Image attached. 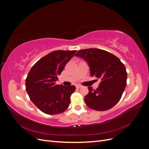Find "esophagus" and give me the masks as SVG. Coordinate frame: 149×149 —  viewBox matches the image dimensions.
Returning <instances> with one entry per match:
<instances>
[{"label":"esophagus","instance_id":"1","mask_svg":"<svg viewBox=\"0 0 149 149\" xmlns=\"http://www.w3.org/2000/svg\"><path fill=\"white\" fill-rule=\"evenodd\" d=\"M81 87H82V86H81V85H79V84L76 85V88H77V89H79V88H81Z\"/></svg>","mask_w":149,"mask_h":149}]
</instances>
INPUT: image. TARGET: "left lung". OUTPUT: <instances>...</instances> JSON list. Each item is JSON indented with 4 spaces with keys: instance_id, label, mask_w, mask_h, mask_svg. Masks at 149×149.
<instances>
[{
    "instance_id": "left-lung-1",
    "label": "left lung",
    "mask_w": 149,
    "mask_h": 149,
    "mask_svg": "<svg viewBox=\"0 0 149 149\" xmlns=\"http://www.w3.org/2000/svg\"><path fill=\"white\" fill-rule=\"evenodd\" d=\"M86 61L91 76L100 79L96 89L88 87L84 102L92 109L104 111L114 106L124 91L127 73L119 58L107 51L97 48L81 49L75 55Z\"/></svg>"
}]
</instances>
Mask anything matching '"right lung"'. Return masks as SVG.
I'll return each instance as SVG.
<instances>
[{
  "instance_id": "obj_1",
  "label": "right lung",
  "mask_w": 149,
  "mask_h": 149,
  "mask_svg": "<svg viewBox=\"0 0 149 149\" xmlns=\"http://www.w3.org/2000/svg\"><path fill=\"white\" fill-rule=\"evenodd\" d=\"M76 50H56L48 53L31 67L25 80V88L30 100L43 112L58 114L66 111L74 86L56 84L66 63Z\"/></svg>"
}]
</instances>
